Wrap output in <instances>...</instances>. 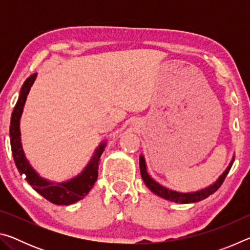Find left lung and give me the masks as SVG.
<instances>
[{"mask_svg":"<svg viewBox=\"0 0 250 250\" xmlns=\"http://www.w3.org/2000/svg\"><path fill=\"white\" fill-rule=\"evenodd\" d=\"M234 159H235V156H232L229 166L227 167V168L224 171L223 174L219 176L213 184H210L209 186H207V188H205L200 189V191L191 192V193H180V192L172 191V189L164 188V186L160 185L158 182H155L149 174H147L146 160L143 155H140V163H139V166H140V172H141V176H142L143 181H145L146 185L154 194H156V195H159L163 198H166V200H167V201L180 203V204H188V203L200 202L202 200H204V198L208 197L213 193L216 192L217 189L221 188V185L223 184L224 180H225V177L227 176L228 172H229L232 163H234Z\"/></svg>","mask_w":250,"mask_h":250,"instance_id":"left-lung-1","label":"left lung"}]
</instances>
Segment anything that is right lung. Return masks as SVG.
<instances>
[{
	"instance_id": "obj_1",
	"label": "right lung",
	"mask_w": 250,
	"mask_h": 250,
	"mask_svg": "<svg viewBox=\"0 0 250 250\" xmlns=\"http://www.w3.org/2000/svg\"><path fill=\"white\" fill-rule=\"evenodd\" d=\"M36 76L37 74H33L25 80L22 88H21L18 103L15 104L13 112H12L10 125L12 154H13L14 162L20 174L25 176V180L37 193L53 204L70 205L83 200L89 193L92 186L95 185V182L98 177L99 159L104 150L105 142L100 143L87 167L83 168V171L80 174L73 177V179L62 182V183H54V182L47 181L40 176L39 173L34 170L29 164L24 154L20 131V120L22 117L25 101H26L32 84L35 82Z\"/></svg>"
}]
</instances>
